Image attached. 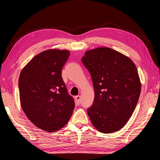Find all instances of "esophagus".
<instances>
[{
	"mask_svg": "<svg viewBox=\"0 0 160 160\" xmlns=\"http://www.w3.org/2000/svg\"><path fill=\"white\" fill-rule=\"evenodd\" d=\"M75 101H76V103L77 104L79 105L80 103V101H81V97L79 95H77L75 96Z\"/></svg>",
	"mask_w": 160,
	"mask_h": 160,
	"instance_id": "1",
	"label": "esophagus"
}]
</instances>
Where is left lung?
I'll return each instance as SVG.
<instances>
[{"label":"left lung","mask_w":160,"mask_h":160,"mask_svg":"<svg viewBox=\"0 0 160 160\" xmlns=\"http://www.w3.org/2000/svg\"><path fill=\"white\" fill-rule=\"evenodd\" d=\"M82 62L91 77L95 91L88 113L101 133L122 129L136 107L141 83L136 66L129 58L108 47L85 52Z\"/></svg>","instance_id":"left-lung-1"}]
</instances>
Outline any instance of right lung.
<instances>
[{
	"instance_id": "right-lung-1",
	"label": "right lung",
	"mask_w": 160,
	"mask_h": 160,
	"mask_svg": "<svg viewBox=\"0 0 160 160\" xmlns=\"http://www.w3.org/2000/svg\"><path fill=\"white\" fill-rule=\"evenodd\" d=\"M67 50L49 49L36 55L24 67L18 79L21 107L38 128L52 132L69 122L75 108L73 98L62 80Z\"/></svg>"
}]
</instances>
